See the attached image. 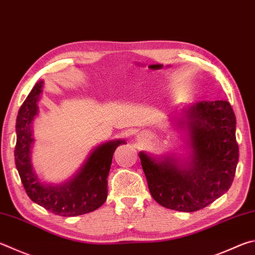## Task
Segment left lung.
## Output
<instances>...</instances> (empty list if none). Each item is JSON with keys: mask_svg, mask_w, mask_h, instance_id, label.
Listing matches in <instances>:
<instances>
[{"mask_svg": "<svg viewBox=\"0 0 255 255\" xmlns=\"http://www.w3.org/2000/svg\"><path fill=\"white\" fill-rule=\"evenodd\" d=\"M185 115L180 126L188 131L191 163L180 166L174 157L157 160L143 151L139 158L148 188L158 204L195 212L221 197L233 183L239 161L237 120L226 100L201 101Z\"/></svg>", "mask_w": 255, "mask_h": 255, "instance_id": "left-lung-1", "label": "left lung"}]
</instances>
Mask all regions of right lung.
<instances>
[{
  "label": "right lung",
  "instance_id": "right-lung-1",
  "mask_svg": "<svg viewBox=\"0 0 255 255\" xmlns=\"http://www.w3.org/2000/svg\"><path fill=\"white\" fill-rule=\"evenodd\" d=\"M43 81L35 83L16 117L15 166L25 192L32 201L60 216H77L99 208L107 200L108 175L114 152L125 140H114L96 147L75 177L60 186L40 182L31 164L33 143L32 122L38 115V101Z\"/></svg>",
  "mask_w": 255,
  "mask_h": 255
}]
</instances>
